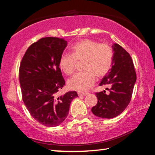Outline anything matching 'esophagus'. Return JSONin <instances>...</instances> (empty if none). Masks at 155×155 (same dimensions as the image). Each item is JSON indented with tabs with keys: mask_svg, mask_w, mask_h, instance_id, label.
Wrapping results in <instances>:
<instances>
[{
	"mask_svg": "<svg viewBox=\"0 0 155 155\" xmlns=\"http://www.w3.org/2000/svg\"><path fill=\"white\" fill-rule=\"evenodd\" d=\"M88 93H83V92H78V95L79 96H87Z\"/></svg>",
	"mask_w": 155,
	"mask_h": 155,
	"instance_id": "esophagus-1",
	"label": "esophagus"
}]
</instances>
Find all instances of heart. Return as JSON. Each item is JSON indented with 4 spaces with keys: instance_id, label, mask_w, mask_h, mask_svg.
<instances>
[{
    "instance_id": "heart-1",
    "label": "heart",
    "mask_w": 155,
    "mask_h": 155,
    "mask_svg": "<svg viewBox=\"0 0 155 155\" xmlns=\"http://www.w3.org/2000/svg\"><path fill=\"white\" fill-rule=\"evenodd\" d=\"M72 54H62L59 60V66L65 74L74 72L77 61H83L84 72L73 76L68 81L70 89L78 91L88 90L98 78L105 76L111 69L114 60V51L107 44L85 39L78 41L72 48Z\"/></svg>"
}]
</instances>
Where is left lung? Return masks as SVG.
Wrapping results in <instances>:
<instances>
[{
    "mask_svg": "<svg viewBox=\"0 0 155 155\" xmlns=\"http://www.w3.org/2000/svg\"><path fill=\"white\" fill-rule=\"evenodd\" d=\"M112 48L111 68L99 84L110 86L109 93L104 90L96 93L98 103L91 108L93 114L101 118H114L124 111L130 103L137 79L130 54L117 44H113Z\"/></svg>",
    "mask_w": 155,
    "mask_h": 155,
    "instance_id": "8db88e82",
    "label": "left lung"
}]
</instances>
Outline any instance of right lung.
<instances>
[{"label":"right lung","instance_id":"add662e5","mask_svg":"<svg viewBox=\"0 0 155 155\" xmlns=\"http://www.w3.org/2000/svg\"><path fill=\"white\" fill-rule=\"evenodd\" d=\"M67 41L44 38L28 47L21 61L19 79L23 102L34 119L46 127L61 124L77 91L58 96L65 85L59 60Z\"/></svg>","mask_w":155,"mask_h":155}]
</instances>
